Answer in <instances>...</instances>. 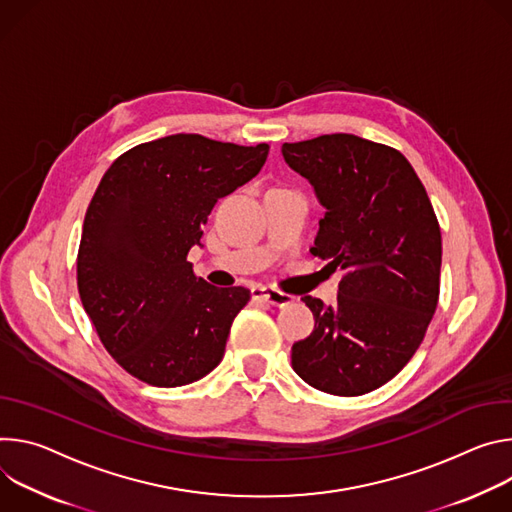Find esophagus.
<instances>
[{
    "mask_svg": "<svg viewBox=\"0 0 512 512\" xmlns=\"http://www.w3.org/2000/svg\"><path fill=\"white\" fill-rule=\"evenodd\" d=\"M252 299L264 301V303L274 305V307H285V305H291L295 301V297H291L287 293H280V291L266 289V287H254L252 289Z\"/></svg>",
    "mask_w": 512,
    "mask_h": 512,
    "instance_id": "1",
    "label": "esophagus"
}]
</instances>
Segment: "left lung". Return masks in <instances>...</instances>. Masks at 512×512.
Returning <instances> with one entry per match:
<instances>
[{"label":"left lung","instance_id":"1","mask_svg":"<svg viewBox=\"0 0 512 512\" xmlns=\"http://www.w3.org/2000/svg\"><path fill=\"white\" fill-rule=\"evenodd\" d=\"M325 209L311 254L342 268L335 305L303 297L315 317L293 344V370L313 388L360 396L399 374L435 313L441 232L411 162L354 134L282 144Z\"/></svg>","mask_w":512,"mask_h":512}]
</instances>
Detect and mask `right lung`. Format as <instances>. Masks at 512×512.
<instances>
[{"label": "right lung", "mask_w": 512, "mask_h": 512, "mask_svg": "<svg viewBox=\"0 0 512 512\" xmlns=\"http://www.w3.org/2000/svg\"><path fill=\"white\" fill-rule=\"evenodd\" d=\"M266 156L268 144L175 134L107 168L85 213L77 285L101 344L132 376L173 388L221 362L250 291L197 278L187 254L217 199L254 179Z\"/></svg>", "instance_id": "obj_1"}]
</instances>
